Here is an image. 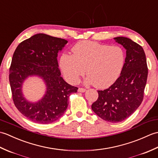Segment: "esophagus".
I'll list each match as a JSON object with an SVG mask.
<instances>
[{"mask_svg":"<svg viewBox=\"0 0 158 158\" xmlns=\"http://www.w3.org/2000/svg\"><path fill=\"white\" fill-rule=\"evenodd\" d=\"M86 91V89L85 88H79L78 89V92H85Z\"/></svg>","mask_w":158,"mask_h":158,"instance_id":"obj_1","label":"esophagus"}]
</instances>
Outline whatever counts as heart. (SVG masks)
Returning a JSON list of instances; mask_svg holds the SVG:
<instances>
[{
    "instance_id": "heart-1",
    "label": "heart",
    "mask_w": 158,
    "mask_h": 158,
    "mask_svg": "<svg viewBox=\"0 0 158 158\" xmlns=\"http://www.w3.org/2000/svg\"><path fill=\"white\" fill-rule=\"evenodd\" d=\"M72 52L73 55L64 53L60 59L64 75L72 83L78 82L86 70V84L107 88L118 79L125 64V53L119 46L83 41L76 43Z\"/></svg>"
}]
</instances>
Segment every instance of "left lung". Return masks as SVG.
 I'll list each match as a JSON object with an SVG mask.
<instances>
[{
  "mask_svg": "<svg viewBox=\"0 0 158 158\" xmlns=\"http://www.w3.org/2000/svg\"><path fill=\"white\" fill-rule=\"evenodd\" d=\"M114 39L126 50L125 64L115 82L108 89L98 90L92 109L103 120L117 123L129 117L141 104L148 69L141 46L127 37Z\"/></svg>",
  "mask_w": 158,
  "mask_h": 158,
  "instance_id": "1",
  "label": "left lung"
}]
</instances>
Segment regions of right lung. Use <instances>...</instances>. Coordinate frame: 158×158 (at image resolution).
Segmentation results:
<instances>
[{
	"mask_svg": "<svg viewBox=\"0 0 158 158\" xmlns=\"http://www.w3.org/2000/svg\"><path fill=\"white\" fill-rule=\"evenodd\" d=\"M68 41L43 33L20 43L13 53L9 69V83L13 102L23 116L33 122L48 124L64 113L70 94L78 88L67 83L61 77L58 53ZM36 76L44 81L46 91L39 102H28L22 86L29 76Z\"/></svg>",
	"mask_w": 158,
	"mask_h": 158,
	"instance_id": "right-lung-1",
	"label": "right lung"
}]
</instances>
